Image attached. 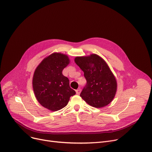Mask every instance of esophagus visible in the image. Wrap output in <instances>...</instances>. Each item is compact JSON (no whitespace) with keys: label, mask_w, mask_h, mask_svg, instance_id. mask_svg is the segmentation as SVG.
<instances>
[{"label":"esophagus","mask_w":152,"mask_h":152,"mask_svg":"<svg viewBox=\"0 0 152 152\" xmlns=\"http://www.w3.org/2000/svg\"><path fill=\"white\" fill-rule=\"evenodd\" d=\"M76 94L77 95H80V93H81V89H78L76 91Z\"/></svg>","instance_id":"1"}]
</instances>
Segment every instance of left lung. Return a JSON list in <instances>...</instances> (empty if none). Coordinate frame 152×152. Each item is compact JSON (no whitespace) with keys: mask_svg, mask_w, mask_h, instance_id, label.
Listing matches in <instances>:
<instances>
[{"mask_svg":"<svg viewBox=\"0 0 152 152\" xmlns=\"http://www.w3.org/2000/svg\"><path fill=\"white\" fill-rule=\"evenodd\" d=\"M75 62L84 72L87 81L80 96L91 106L101 108L110 103L115 96L117 83L113 72L103 58L96 54L76 56Z\"/></svg>","mask_w":152,"mask_h":152,"instance_id":"8db88e82","label":"left lung"}]
</instances>
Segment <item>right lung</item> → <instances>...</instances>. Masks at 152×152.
Here are the masks:
<instances>
[{"label":"right lung","instance_id":"1","mask_svg":"<svg viewBox=\"0 0 152 152\" xmlns=\"http://www.w3.org/2000/svg\"><path fill=\"white\" fill-rule=\"evenodd\" d=\"M69 63L67 55L55 52L45 58L35 69L33 89L37 101L43 107L51 111L60 110L76 94L69 87L68 78L62 74Z\"/></svg>","mask_w":152,"mask_h":152}]
</instances>
